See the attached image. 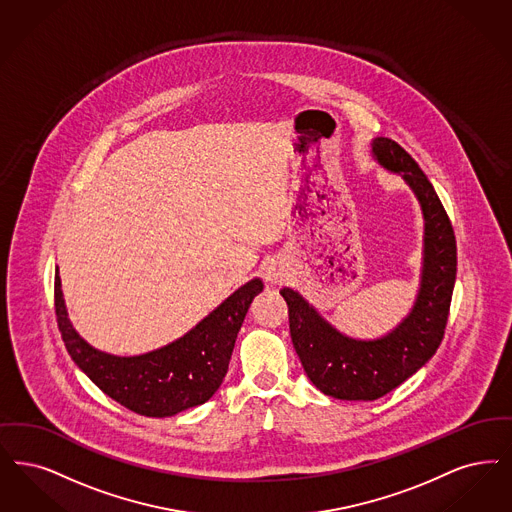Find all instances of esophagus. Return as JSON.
Listing matches in <instances>:
<instances>
[{
	"instance_id": "obj_1",
	"label": "esophagus",
	"mask_w": 512,
	"mask_h": 512,
	"mask_svg": "<svg viewBox=\"0 0 512 512\" xmlns=\"http://www.w3.org/2000/svg\"><path fill=\"white\" fill-rule=\"evenodd\" d=\"M265 280L268 284H282L286 280V268L280 263H268L265 268Z\"/></svg>"
}]
</instances>
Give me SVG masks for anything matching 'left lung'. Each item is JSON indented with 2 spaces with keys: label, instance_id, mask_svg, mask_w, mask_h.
Here are the masks:
<instances>
[{
  "label": "left lung",
  "instance_id": "1",
  "mask_svg": "<svg viewBox=\"0 0 512 512\" xmlns=\"http://www.w3.org/2000/svg\"><path fill=\"white\" fill-rule=\"evenodd\" d=\"M371 156L404 179L425 219L421 282L408 316L377 339H356L335 328L299 291H280L289 307L291 341L308 379L337 400H377L429 362L444 337L457 272L455 234L427 175L387 137L371 141Z\"/></svg>",
  "mask_w": 512,
  "mask_h": 512
}]
</instances>
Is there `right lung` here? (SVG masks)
I'll use <instances>...</instances> for the list:
<instances>
[{
	"label": "right lung",
	"mask_w": 512,
	"mask_h": 512,
	"mask_svg": "<svg viewBox=\"0 0 512 512\" xmlns=\"http://www.w3.org/2000/svg\"><path fill=\"white\" fill-rule=\"evenodd\" d=\"M61 287L57 266V324L76 366L125 408L146 417H171L204 404L221 387L247 308L263 291V282L249 280L183 337L137 356H116L91 347L68 320Z\"/></svg>",
	"instance_id": "right-lung-1"
}]
</instances>
